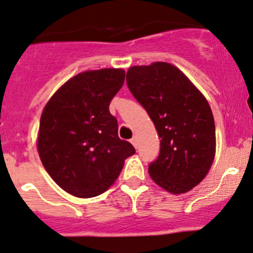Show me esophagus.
<instances>
[{
  "label": "esophagus",
  "mask_w": 253,
  "mask_h": 253,
  "mask_svg": "<svg viewBox=\"0 0 253 253\" xmlns=\"http://www.w3.org/2000/svg\"><path fill=\"white\" fill-rule=\"evenodd\" d=\"M130 142L132 143V146H134L135 148H137V138H136V137H135V136L132 137L131 140H130Z\"/></svg>",
  "instance_id": "obj_1"
}]
</instances>
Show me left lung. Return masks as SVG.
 <instances>
[{
    "label": "left lung",
    "mask_w": 253,
    "mask_h": 253,
    "mask_svg": "<svg viewBox=\"0 0 253 253\" xmlns=\"http://www.w3.org/2000/svg\"><path fill=\"white\" fill-rule=\"evenodd\" d=\"M126 84L162 138L158 158L148 165L152 180L173 194L191 191L208 175L216 152L209 102L184 73L168 62L130 67Z\"/></svg>",
    "instance_id": "left-lung-1"
}]
</instances>
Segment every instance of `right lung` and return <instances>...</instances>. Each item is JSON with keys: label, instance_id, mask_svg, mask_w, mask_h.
I'll list each match as a JSON object with an SVG mask.
<instances>
[{"label": "right lung", "instance_id": "obj_1", "mask_svg": "<svg viewBox=\"0 0 253 253\" xmlns=\"http://www.w3.org/2000/svg\"><path fill=\"white\" fill-rule=\"evenodd\" d=\"M124 78L122 69L80 73L56 90L41 116L37 148L43 167L75 197L107 191L135 153L118 137V122L108 108Z\"/></svg>", "mask_w": 253, "mask_h": 253}]
</instances>
